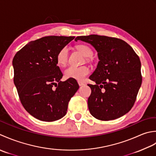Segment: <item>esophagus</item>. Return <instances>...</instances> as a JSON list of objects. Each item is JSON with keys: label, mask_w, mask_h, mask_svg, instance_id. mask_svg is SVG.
<instances>
[{"label": "esophagus", "mask_w": 156, "mask_h": 156, "mask_svg": "<svg viewBox=\"0 0 156 156\" xmlns=\"http://www.w3.org/2000/svg\"><path fill=\"white\" fill-rule=\"evenodd\" d=\"M78 84H79V86H82V85H84L83 83L81 82V81H78Z\"/></svg>", "instance_id": "esophagus-1"}]
</instances>
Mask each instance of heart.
Listing matches in <instances>:
<instances>
[{
	"label": "heart",
	"instance_id": "1",
	"mask_svg": "<svg viewBox=\"0 0 156 156\" xmlns=\"http://www.w3.org/2000/svg\"><path fill=\"white\" fill-rule=\"evenodd\" d=\"M76 49L82 53L85 57H90L93 55L91 49L85 44H79L76 46ZM69 50L66 46L62 47L56 55V62L58 65L61 66H65L68 61ZM90 73V69L87 66H82L79 67L69 66L65 71V77L66 79H74L76 80L82 81Z\"/></svg>",
	"mask_w": 156,
	"mask_h": 156
}]
</instances>
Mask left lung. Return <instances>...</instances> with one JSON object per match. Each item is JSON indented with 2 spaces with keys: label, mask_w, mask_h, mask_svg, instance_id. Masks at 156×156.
Segmentation results:
<instances>
[{
  "label": "left lung",
  "mask_w": 156,
  "mask_h": 156,
  "mask_svg": "<svg viewBox=\"0 0 156 156\" xmlns=\"http://www.w3.org/2000/svg\"><path fill=\"white\" fill-rule=\"evenodd\" d=\"M98 52L96 69L88 84L91 94L89 110L95 118L107 121L122 116L132 108L142 83L141 61L132 47L116 37L98 35L78 36Z\"/></svg>",
  "instance_id": "left-lung-1"
}]
</instances>
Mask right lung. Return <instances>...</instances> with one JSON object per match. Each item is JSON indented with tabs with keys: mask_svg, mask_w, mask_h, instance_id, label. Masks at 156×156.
Returning a JSON list of instances; mask_svg holds the SVG:
<instances>
[{
	"mask_svg": "<svg viewBox=\"0 0 156 156\" xmlns=\"http://www.w3.org/2000/svg\"><path fill=\"white\" fill-rule=\"evenodd\" d=\"M74 36H50L31 41L12 60L14 83L21 103L35 118L46 122L65 116L68 104L79 87L74 79L61 81L56 55Z\"/></svg>",
	"mask_w": 156,
	"mask_h": 156,
	"instance_id": "right-lung-1",
	"label": "right lung"
}]
</instances>
